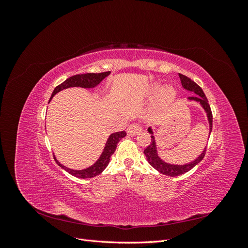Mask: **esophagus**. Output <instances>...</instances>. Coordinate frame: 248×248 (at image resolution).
Returning <instances> with one entry per match:
<instances>
[{"label": "esophagus", "instance_id": "34e87169", "mask_svg": "<svg viewBox=\"0 0 248 248\" xmlns=\"http://www.w3.org/2000/svg\"><path fill=\"white\" fill-rule=\"evenodd\" d=\"M141 132V127L139 124H131L127 128V134L130 137H136Z\"/></svg>", "mask_w": 248, "mask_h": 248}]
</instances>
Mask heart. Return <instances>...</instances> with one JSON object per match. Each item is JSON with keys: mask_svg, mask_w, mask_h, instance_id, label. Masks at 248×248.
I'll return each mask as SVG.
<instances>
[{"mask_svg": "<svg viewBox=\"0 0 248 248\" xmlns=\"http://www.w3.org/2000/svg\"><path fill=\"white\" fill-rule=\"evenodd\" d=\"M158 90H159L158 86H155L152 90V93L156 94L157 92H158ZM175 96H176V92H175L174 88L168 86V87H164L161 90V92L159 94V100L162 104H169L175 99Z\"/></svg>", "mask_w": 248, "mask_h": 248, "instance_id": "heart-1", "label": "heart"}]
</instances>
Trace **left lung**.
I'll use <instances>...</instances> for the list:
<instances>
[{"label": "left lung", "mask_w": 248, "mask_h": 248, "mask_svg": "<svg viewBox=\"0 0 248 248\" xmlns=\"http://www.w3.org/2000/svg\"><path fill=\"white\" fill-rule=\"evenodd\" d=\"M179 78L181 79V84L182 87L187 90L189 92H193L194 95L192 97H188V101H196L198 103H200V106L204 108V110L206 111L207 114V119L209 122V137L210 133L212 131V112H211V108H210V106L208 103V99L206 95L202 92V90L200 86H198L196 82L193 80H191L189 78H187L183 74H179ZM148 132L151 136V144L150 146H148L144 154L146 155V158L149 162V164L151 167H153L156 170H158L160 174H163L169 177H176V176H180L183 175L185 172H187L188 170H190L192 168H194L199 164L202 159L204 158L205 153H206V147L202 150V153L197 157L196 159L188 162V163H184V164H172V163H169L167 161H164L163 159L160 158V156L158 155V150H157V144H156V140L154 137V132L151 127L148 128Z\"/></svg>", "instance_id": "obj_1"}]
</instances>
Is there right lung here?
Listing matches in <instances>:
<instances>
[{"label": "right lung", "instance_id": "right-lung-1", "mask_svg": "<svg viewBox=\"0 0 248 248\" xmlns=\"http://www.w3.org/2000/svg\"><path fill=\"white\" fill-rule=\"evenodd\" d=\"M110 74V71L108 72H102V73H86V74H77V76H73L69 78H67L65 81H63L61 85H59L58 87L55 88L54 92H52L49 101L52 99L57 93H59L62 90L68 89V88H73V87H80V88H85V89H92L98 86L100 82L108 77ZM124 137H126V132L121 131V132H115L111 133L110 136L108 138V140L106 142V146L103 148V151L100 154L99 158L97 159L92 166H90L86 169L82 170H73L69 169L63 164L58 161L56 156L54 155L56 162L61 167L63 170H65L67 172H69L70 175L80 178V179H89V178H93L97 175L101 174V172L106 170V168L108 166L109 160L111 155L115 153L116 148L118 142L120 140H122Z\"/></svg>", "mask_w": 248, "mask_h": 248}]
</instances>
